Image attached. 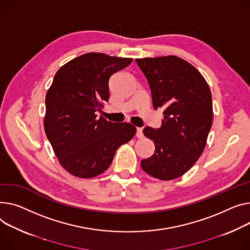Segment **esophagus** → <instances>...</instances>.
Returning <instances> with one entry per match:
<instances>
[{
  "label": "esophagus",
  "instance_id": "34e87169",
  "mask_svg": "<svg viewBox=\"0 0 250 250\" xmlns=\"http://www.w3.org/2000/svg\"><path fill=\"white\" fill-rule=\"evenodd\" d=\"M136 136L139 138V139H142L144 137V134H143V128L142 127H137V134Z\"/></svg>",
  "mask_w": 250,
  "mask_h": 250
}]
</instances>
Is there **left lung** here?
<instances>
[{"instance_id": "1", "label": "left lung", "mask_w": 250, "mask_h": 250, "mask_svg": "<svg viewBox=\"0 0 250 250\" xmlns=\"http://www.w3.org/2000/svg\"><path fill=\"white\" fill-rule=\"evenodd\" d=\"M152 92L153 106L164 108L161 127L144 128L155 143L142 169L169 181L188 172L204 151L212 126V96L208 83L193 65L177 56L136 59Z\"/></svg>"}]
</instances>
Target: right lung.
<instances>
[{
    "instance_id": "1",
    "label": "right lung",
    "mask_w": 250,
    "mask_h": 250,
    "mask_svg": "<svg viewBox=\"0 0 250 250\" xmlns=\"http://www.w3.org/2000/svg\"><path fill=\"white\" fill-rule=\"evenodd\" d=\"M131 58L86 53L64 64L46 94L44 129L62 167L78 178L104 173L116 149L129 142L137 128L96 118L103 102H108L112 74Z\"/></svg>"
}]
</instances>
